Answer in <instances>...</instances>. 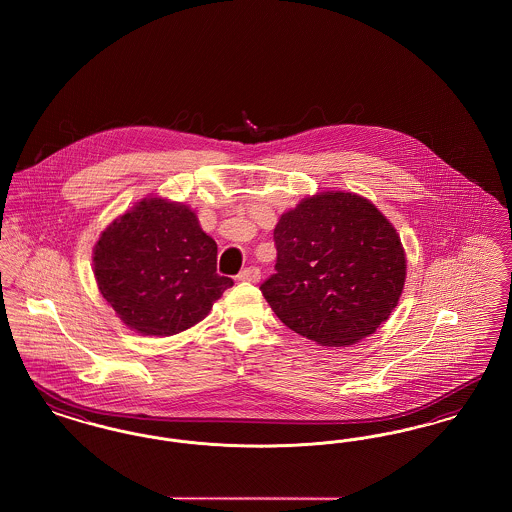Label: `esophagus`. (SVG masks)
Returning <instances> with one entry per match:
<instances>
[{"instance_id":"34e87169","label":"esophagus","mask_w":512,"mask_h":512,"mask_svg":"<svg viewBox=\"0 0 512 512\" xmlns=\"http://www.w3.org/2000/svg\"><path fill=\"white\" fill-rule=\"evenodd\" d=\"M238 280L240 282H251V284H257L261 280V270L257 267H247L238 274Z\"/></svg>"}]
</instances>
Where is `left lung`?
<instances>
[{"mask_svg": "<svg viewBox=\"0 0 512 512\" xmlns=\"http://www.w3.org/2000/svg\"><path fill=\"white\" fill-rule=\"evenodd\" d=\"M276 274L261 292L295 334L347 347L374 334L397 307L407 257L397 230L363 195L320 192L276 228Z\"/></svg>", "mask_w": 512, "mask_h": 512, "instance_id": "1", "label": "left lung"}]
</instances>
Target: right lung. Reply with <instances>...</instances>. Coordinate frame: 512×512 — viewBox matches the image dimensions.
<instances>
[{
	"label": "right lung",
	"instance_id": "right-lung-1",
	"mask_svg": "<svg viewBox=\"0 0 512 512\" xmlns=\"http://www.w3.org/2000/svg\"><path fill=\"white\" fill-rule=\"evenodd\" d=\"M103 299L142 336H174L209 315L234 282L217 274V242L188 205L147 195L94 245Z\"/></svg>",
	"mask_w": 512,
	"mask_h": 512
}]
</instances>
